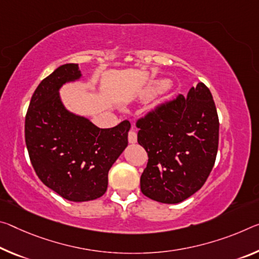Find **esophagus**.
<instances>
[{"mask_svg":"<svg viewBox=\"0 0 259 259\" xmlns=\"http://www.w3.org/2000/svg\"><path fill=\"white\" fill-rule=\"evenodd\" d=\"M128 141L129 143H136L137 142V134L134 129H131L128 134Z\"/></svg>","mask_w":259,"mask_h":259,"instance_id":"esophagus-1","label":"esophagus"}]
</instances>
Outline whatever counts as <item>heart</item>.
<instances>
[{"label": "heart", "mask_w": 259, "mask_h": 259, "mask_svg": "<svg viewBox=\"0 0 259 259\" xmlns=\"http://www.w3.org/2000/svg\"><path fill=\"white\" fill-rule=\"evenodd\" d=\"M166 86H167V83H166V81H163V83H160V84H157V85H155V86H154V89H155V90H158V89L166 88Z\"/></svg>", "instance_id": "heart-1"}]
</instances>
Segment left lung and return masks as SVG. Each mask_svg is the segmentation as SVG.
<instances>
[{"label": "left lung", "instance_id": "8db88e82", "mask_svg": "<svg viewBox=\"0 0 259 259\" xmlns=\"http://www.w3.org/2000/svg\"><path fill=\"white\" fill-rule=\"evenodd\" d=\"M137 142L147 165L141 190L160 203L183 202L204 186L214 166L219 145V117L204 83L155 106L136 121Z\"/></svg>", "mask_w": 259, "mask_h": 259}]
</instances>
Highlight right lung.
I'll return each mask as SVG.
<instances>
[{"mask_svg":"<svg viewBox=\"0 0 259 259\" xmlns=\"http://www.w3.org/2000/svg\"><path fill=\"white\" fill-rule=\"evenodd\" d=\"M80 77L77 63L55 69L35 89L25 116V143L35 174L71 202H88L107 190L108 170L128 145L130 122L100 129L69 113L61 85Z\"/></svg>","mask_w":259,"mask_h":259,"instance_id":"1","label":"right lung"}]
</instances>
